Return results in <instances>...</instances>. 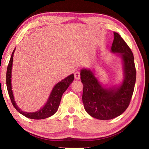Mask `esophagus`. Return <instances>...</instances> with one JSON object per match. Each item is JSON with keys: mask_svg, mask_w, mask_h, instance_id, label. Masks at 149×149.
I'll return each instance as SVG.
<instances>
[{"mask_svg": "<svg viewBox=\"0 0 149 149\" xmlns=\"http://www.w3.org/2000/svg\"><path fill=\"white\" fill-rule=\"evenodd\" d=\"M74 78L77 80H79L80 79V71H76L74 72Z\"/></svg>", "mask_w": 149, "mask_h": 149, "instance_id": "1", "label": "esophagus"}]
</instances>
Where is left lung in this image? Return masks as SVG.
I'll use <instances>...</instances> for the list:
<instances>
[{"label": "left lung", "instance_id": "obj_1", "mask_svg": "<svg viewBox=\"0 0 149 149\" xmlns=\"http://www.w3.org/2000/svg\"><path fill=\"white\" fill-rule=\"evenodd\" d=\"M114 35L111 51L120 53L124 63L125 78L122 85L116 89H104L90 70L82 69L80 72L85 110L92 117L102 120L113 119L125 112L132 98L136 78L131 49L118 33Z\"/></svg>", "mask_w": 149, "mask_h": 149}]
</instances>
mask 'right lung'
<instances>
[{"label":"right lung","mask_w":149,"mask_h":149,"mask_svg":"<svg viewBox=\"0 0 149 149\" xmlns=\"http://www.w3.org/2000/svg\"><path fill=\"white\" fill-rule=\"evenodd\" d=\"M15 49L13 50V53L11 56V58L9 62L8 68H7V72H6V86H7V89L8 92L10 96V100L11 101L12 104H13V107L16 109V110L20 113L21 114L24 115L30 119H34V120H41V119H45L48 117H50L53 115L54 113L57 111L58 109L60 101H61V98L62 95L64 93L66 89H68L74 80V75L73 74L69 76L67 78H65L64 80H62L61 81L58 83L51 92L50 96L46 104L45 105L43 108H42L40 110L35 112V113H26V112H23L21 111L20 109L18 107V106L15 104V102L14 100L13 92H12V88H11V68H12V63H13V54Z\"/></svg>","instance_id":"right-lung-1"}]
</instances>
